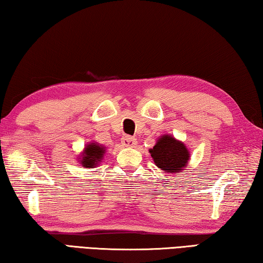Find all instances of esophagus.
<instances>
[{
	"label": "esophagus",
	"instance_id": "esophagus-1",
	"mask_svg": "<svg viewBox=\"0 0 263 263\" xmlns=\"http://www.w3.org/2000/svg\"><path fill=\"white\" fill-rule=\"evenodd\" d=\"M122 144L123 146H126V147H133L137 144V139L130 136H124L122 138Z\"/></svg>",
	"mask_w": 263,
	"mask_h": 263
}]
</instances>
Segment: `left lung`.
Returning a JSON list of instances; mask_svg holds the SVG:
<instances>
[{
  "instance_id": "1",
  "label": "left lung",
  "mask_w": 263,
  "mask_h": 263,
  "mask_svg": "<svg viewBox=\"0 0 263 263\" xmlns=\"http://www.w3.org/2000/svg\"><path fill=\"white\" fill-rule=\"evenodd\" d=\"M149 153L155 164L166 173L183 171L189 160V152L183 142L177 141L171 136L160 138L157 145L149 149Z\"/></svg>"
}]
</instances>
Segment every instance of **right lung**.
<instances>
[{
	"instance_id": "1",
	"label": "right lung",
	"mask_w": 263,
	"mask_h": 263,
	"mask_svg": "<svg viewBox=\"0 0 263 263\" xmlns=\"http://www.w3.org/2000/svg\"><path fill=\"white\" fill-rule=\"evenodd\" d=\"M105 152L104 147L97 145V144H90L88 145L86 149H84V154L81 160V163L84 167L91 168L95 166L96 163H99L102 158H103V154Z\"/></svg>"
}]
</instances>
